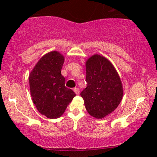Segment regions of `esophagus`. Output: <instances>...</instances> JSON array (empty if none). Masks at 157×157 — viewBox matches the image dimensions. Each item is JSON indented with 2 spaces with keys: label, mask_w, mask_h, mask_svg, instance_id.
<instances>
[{
  "label": "esophagus",
  "mask_w": 157,
  "mask_h": 157,
  "mask_svg": "<svg viewBox=\"0 0 157 157\" xmlns=\"http://www.w3.org/2000/svg\"><path fill=\"white\" fill-rule=\"evenodd\" d=\"M74 91L75 93H76V94H78V93H79V89H78V88H77V87L74 88Z\"/></svg>",
  "instance_id": "esophagus-1"
}]
</instances>
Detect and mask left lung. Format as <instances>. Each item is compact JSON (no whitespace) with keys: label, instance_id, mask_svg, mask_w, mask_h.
Here are the masks:
<instances>
[{"label":"left lung","instance_id":"8db88e82","mask_svg":"<svg viewBox=\"0 0 157 157\" xmlns=\"http://www.w3.org/2000/svg\"><path fill=\"white\" fill-rule=\"evenodd\" d=\"M87 86L81 93L88 112L96 119H103L119 106L123 87L114 66L98 54L86 62Z\"/></svg>","mask_w":157,"mask_h":157}]
</instances>
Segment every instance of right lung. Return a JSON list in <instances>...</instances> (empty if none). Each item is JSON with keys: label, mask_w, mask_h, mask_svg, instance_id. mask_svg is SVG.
<instances>
[{"label": "right lung", "mask_w": 157, "mask_h": 157, "mask_svg": "<svg viewBox=\"0 0 157 157\" xmlns=\"http://www.w3.org/2000/svg\"><path fill=\"white\" fill-rule=\"evenodd\" d=\"M63 55L51 51L44 55L29 75L32 101L36 109L48 119H57L63 114L76 94L65 86L61 71Z\"/></svg>", "instance_id": "add662e5"}]
</instances>
